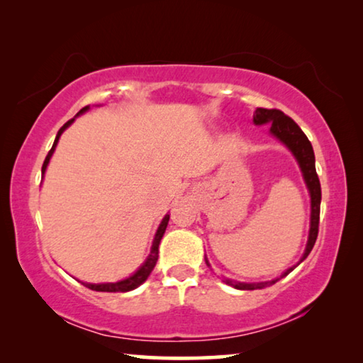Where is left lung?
<instances>
[{
	"mask_svg": "<svg viewBox=\"0 0 363 363\" xmlns=\"http://www.w3.org/2000/svg\"><path fill=\"white\" fill-rule=\"evenodd\" d=\"M255 125H266L270 123V133L277 138L280 143H284L288 149L291 150L294 158L298 160V164L301 171H303L306 186L309 189L311 194V230H309V240L306 245V251L301 261H304L309 253L314 248L317 235H318V220H320V200H322V190H320V181H318L317 171H315V155L314 149H312L311 140L307 139L303 130L291 120L290 116H286L281 110L277 108H256L253 115ZM208 266L210 262L205 259ZM299 261V262H301ZM298 262V264H299ZM296 264V266H298ZM294 266V267H296ZM294 267H290L286 272L281 275L285 277L291 272ZM279 280V279H277ZM277 280L262 281V284H240V281H232L225 279V284L235 286L237 290H256V288H264L269 285H274Z\"/></svg>",
	"mask_w": 363,
	"mask_h": 363,
	"instance_id": "left-lung-1",
	"label": "left lung"
}]
</instances>
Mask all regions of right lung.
I'll return each mask as SVG.
<instances>
[{"instance_id":"right-lung-1","label":"right lung","mask_w":363,"mask_h":363,"mask_svg":"<svg viewBox=\"0 0 363 363\" xmlns=\"http://www.w3.org/2000/svg\"><path fill=\"white\" fill-rule=\"evenodd\" d=\"M88 108H89V106L83 107V108L78 112V115H79V113H84ZM73 120H75V118H72V120L67 121L65 125L59 130L57 136H56V140H54L51 150L48 152L45 163H43V168H41V173H43V174H45L49 160H51L52 153H54V149H56V145H57V143H59L60 134H62V133L67 130V128H69V126L72 125ZM168 220H169V214H167V216L163 218L162 224H160V227H158V230H157V233H155V238H153V243H152V250H150L149 257H147L145 262L136 270V272H134V274L131 275V277H128V279L121 280V281H115V284H83V285L88 286L89 290H94V291H108V293H125V291H131V290H134V288H138L139 285H143L144 281L147 280V277H149V275H150L153 267H155V264H157V259H158V245H160V240H162L164 230H167Z\"/></svg>"}]
</instances>
